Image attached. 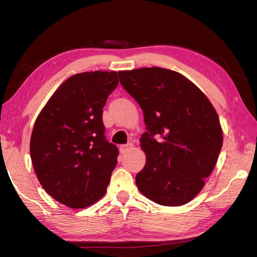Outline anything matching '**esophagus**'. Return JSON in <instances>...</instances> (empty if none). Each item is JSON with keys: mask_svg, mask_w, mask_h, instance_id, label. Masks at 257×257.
Masks as SVG:
<instances>
[{"mask_svg": "<svg viewBox=\"0 0 257 257\" xmlns=\"http://www.w3.org/2000/svg\"><path fill=\"white\" fill-rule=\"evenodd\" d=\"M132 147H133L132 144H127V145H122V146L120 147V153H121L122 155H125Z\"/></svg>", "mask_w": 257, "mask_h": 257, "instance_id": "1", "label": "esophagus"}]
</instances>
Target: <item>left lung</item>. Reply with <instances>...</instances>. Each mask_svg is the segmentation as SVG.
<instances>
[{"label": "left lung", "instance_id": "left-lung-1", "mask_svg": "<svg viewBox=\"0 0 257 257\" xmlns=\"http://www.w3.org/2000/svg\"><path fill=\"white\" fill-rule=\"evenodd\" d=\"M123 88L143 110L141 147L146 165L140 192L164 206H181L202 191L222 147L216 110L191 80L162 67L118 72Z\"/></svg>", "mask_w": 257, "mask_h": 257}]
</instances>
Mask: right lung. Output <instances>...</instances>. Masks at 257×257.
<instances>
[{
	"instance_id": "1",
	"label": "right lung",
	"mask_w": 257,
	"mask_h": 257,
	"mask_svg": "<svg viewBox=\"0 0 257 257\" xmlns=\"http://www.w3.org/2000/svg\"><path fill=\"white\" fill-rule=\"evenodd\" d=\"M118 84L116 72H85L62 84L40 112L30 157L40 184L55 201L85 208L109 185L118 149L104 136L102 112Z\"/></svg>"
}]
</instances>
